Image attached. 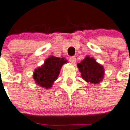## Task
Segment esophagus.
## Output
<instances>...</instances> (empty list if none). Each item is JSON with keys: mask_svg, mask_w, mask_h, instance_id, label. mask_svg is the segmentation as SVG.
Wrapping results in <instances>:
<instances>
[{"mask_svg": "<svg viewBox=\"0 0 130 130\" xmlns=\"http://www.w3.org/2000/svg\"><path fill=\"white\" fill-rule=\"evenodd\" d=\"M69 61L71 62V63H72V64H75L76 62V58L75 57H71L69 59Z\"/></svg>", "mask_w": 130, "mask_h": 130, "instance_id": "34e87169", "label": "esophagus"}]
</instances>
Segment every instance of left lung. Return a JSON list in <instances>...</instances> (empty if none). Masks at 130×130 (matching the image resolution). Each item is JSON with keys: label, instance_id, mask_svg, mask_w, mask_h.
<instances>
[{"label": "left lung", "instance_id": "1", "mask_svg": "<svg viewBox=\"0 0 130 130\" xmlns=\"http://www.w3.org/2000/svg\"><path fill=\"white\" fill-rule=\"evenodd\" d=\"M78 69L83 79L85 82L97 84L102 82L105 75L103 65L96 61L94 58L86 56L85 59L77 63Z\"/></svg>", "mask_w": 130, "mask_h": 130}]
</instances>
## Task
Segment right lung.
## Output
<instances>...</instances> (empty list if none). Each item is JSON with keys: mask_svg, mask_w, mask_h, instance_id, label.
I'll list each match as a JSON object with an SVG mask.
<instances>
[{"mask_svg": "<svg viewBox=\"0 0 130 130\" xmlns=\"http://www.w3.org/2000/svg\"><path fill=\"white\" fill-rule=\"evenodd\" d=\"M67 63L65 58L48 57L41 67L35 69L32 76L36 84L46 89H50L57 79L62 66Z\"/></svg>", "mask_w": 130, "mask_h": 130, "instance_id": "obj_1", "label": "right lung"}]
</instances>
